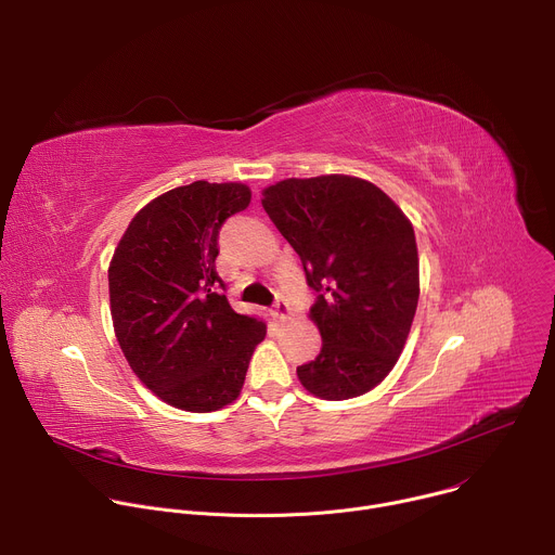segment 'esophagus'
Segmentation results:
<instances>
[{
	"label": "esophagus",
	"instance_id": "esophagus-1",
	"mask_svg": "<svg viewBox=\"0 0 555 555\" xmlns=\"http://www.w3.org/2000/svg\"><path fill=\"white\" fill-rule=\"evenodd\" d=\"M274 313H276V319H279V321L289 319V315H292V307H289L287 298H283V296H281V298L274 302Z\"/></svg>",
	"mask_w": 555,
	"mask_h": 555
}]
</instances>
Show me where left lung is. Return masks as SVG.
<instances>
[{"mask_svg":"<svg viewBox=\"0 0 555 555\" xmlns=\"http://www.w3.org/2000/svg\"><path fill=\"white\" fill-rule=\"evenodd\" d=\"M266 212L319 292L309 309L323 338L296 369L321 400H351L398 362L420 300V257L409 217L375 184L351 176L289 178L263 191Z\"/></svg>","mask_w":555,"mask_h":555,"instance_id":"1","label":"left lung"}]
</instances>
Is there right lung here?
Here are the masks:
<instances>
[{
	"instance_id": "1",
	"label": "right lung",
	"mask_w": 555,
	"mask_h": 555,
	"mask_svg": "<svg viewBox=\"0 0 555 555\" xmlns=\"http://www.w3.org/2000/svg\"><path fill=\"white\" fill-rule=\"evenodd\" d=\"M246 184L197 180L151 199L109 263L118 345L167 404L210 413L240 398L266 323L236 313L215 270L221 223L250 204Z\"/></svg>"
}]
</instances>
